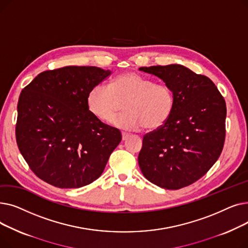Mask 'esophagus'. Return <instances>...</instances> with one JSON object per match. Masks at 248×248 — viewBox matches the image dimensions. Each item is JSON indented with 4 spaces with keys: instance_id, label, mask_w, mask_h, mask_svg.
I'll return each mask as SVG.
<instances>
[{
    "instance_id": "obj_1",
    "label": "esophagus",
    "mask_w": 248,
    "mask_h": 248,
    "mask_svg": "<svg viewBox=\"0 0 248 248\" xmlns=\"http://www.w3.org/2000/svg\"><path fill=\"white\" fill-rule=\"evenodd\" d=\"M122 137H123V140H127L129 135L126 134V133H122Z\"/></svg>"
}]
</instances>
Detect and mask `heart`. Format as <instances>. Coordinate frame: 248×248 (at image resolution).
I'll list each match as a JSON object with an SVG mask.
<instances>
[{
	"mask_svg": "<svg viewBox=\"0 0 248 248\" xmlns=\"http://www.w3.org/2000/svg\"><path fill=\"white\" fill-rule=\"evenodd\" d=\"M124 101V113L112 121V124L125 131L162 127L174 111L175 94L165 82H154L151 78L128 71L116 75L108 86L96 84L86 95L90 113L103 123H109L117 110L120 101Z\"/></svg>",
	"mask_w": 248,
	"mask_h": 248,
	"instance_id": "obj_1",
	"label": "heart"
}]
</instances>
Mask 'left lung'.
Returning <instances> with one entry per match:
<instances>
[{"instance_id":"obj_1","label":"left lung","mask_w":248,"mask_h":248,"mask_svg":"<svg viewBox=\"0 0 248 248\" xmlns=\"http://www.w3.org/2000/svg\"><path fill=\"white\" fill-rule=\"evenodd\" d=\"M170 85L174 111L162 127L144 136L139 165L153 184L168 190L187 187L220 157L225 140L226 103L210 78L179 64L140 67Z\"/></svg>"}]
</instances>
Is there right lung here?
Masks as SVG:
<instances>
[{"label":"right lung","mask_w":248,"mask_h":248,"mask_svg":"<svg viewBox=\"0 0 248 248\" xmlns=\"http://www.w3.org/2000/svg\"><path fill=\"white\" fill-rule=\"evenodd\" d=\"M110 74L95 66H66L38 74L18 101L16 140L32 172L57 188H80L102 174L122 140L86 106L89 89Z\"/></svg>","instance_id":"obj_1"}]
</instances>
